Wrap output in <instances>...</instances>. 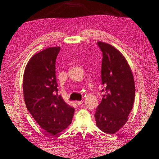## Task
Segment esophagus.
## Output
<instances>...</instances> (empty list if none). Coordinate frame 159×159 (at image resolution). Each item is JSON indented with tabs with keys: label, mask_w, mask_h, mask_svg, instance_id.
<instances>
[{
	"label": "esophagus",
	"mask_w": 159,
	"mask_h": 159,
	"mask_svg": "<svg viewBox=\"0 0 159 159\" xmlns=\"http://www.w3.org/2000/svg\"><path fill=\"white\" fill-rule=\"evenodd\" d=\"M75 103L78 105H80V104L83 103V100H80V101H75Z\"/></svg>",
	"instance_id": "1"
}]
</instances>
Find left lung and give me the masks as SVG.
<instances>
[{
  "label": "left lung",
  "instance_id": "left-lung-1",
  "mask_svg": "<svg viewBox=\"0 0 159 159\" xmlns=\"http://www.w3.org/2000/svg\"><path fill=\"white\" fill-rule=\"evenodd\" d=\"M98 44L103 55L101 77L106 93L96 109V126L104 133L113 134L127 122L133 109L135 95L134 76L120 50L105 42H98Z\"/></svg>",
  "mask_w": 159,
  "mask_h": 159
}]
</instances>
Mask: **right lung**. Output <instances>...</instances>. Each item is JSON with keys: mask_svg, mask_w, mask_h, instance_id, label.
I'll list each match as a JSON object with an SVG mask.
<instances>
[{"mask_svg": "<svg viewBox=\"0 0 159 159\" xmlns=\"http://www.w3.org/2000/svg\"><path fill=\"white\" fill-rule=\"evenodd\" d=\"M60 49L49 47L33 55L23 76L26 108L42 129L52 135L69 126L74 113V107L57 93L55 63Z\"/></svg>", "mask_w": 159, "mask_h": 159, "instance_id": "obj_1", "label": "right lung"}]
</instances>
